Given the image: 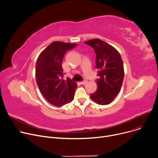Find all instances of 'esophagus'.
Returning a JSON list of instances; mask_svg holds the SVG:
<instances>
[{"mask_svg": "<svg viewBox=\"0 0 158 158\" xmlns=\"http://www.w3.org/2000/svg\"><path fill=\"white\" fill-rule=\"evenodd\" d=\"M87 82V81H81L80 83L81 84V85H85V84Z\"/></svg>", "mask_w": 158, "mask_h": 158, "instance_id": "obj_1", "label": "esophagus"}]
</instances>
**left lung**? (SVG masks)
<instances>
[{
	"label": "left lung",
	"instance_id": "obj_1",
	"mask_svg": "<svg viewBox=\"0 0 158 158\" xmlns=\"http://www.w3.org/2000/svg\"><path fill=\"white\" fill-rule=\"evenodd\" d=\"M92 47L96 54L95 67L97 89L91 98L102 106L110 103L119 93L124 79L123 62L119 52L111 45L99 39L85 42Z\"/></svg>",
	"mask_w": 158,
	"mask_h": 158
}]
</instances>
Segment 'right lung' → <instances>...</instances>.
Returning <instances> with one entry per match:
<instances>
[{
    "label": "right lung",
    "instance_id": "1",
    "mask_svg": "<svg viewBox=\"0 0 158 158\" xmlns=\"http://www.w3.org/2000/svg\"><path fill=\"white\" fill-rule=\"evenodd\" d=\"M76 44L55 41L39 56L35 66V77L39 89L48 102L56 107L70 103L74 97L77 84L69 78L63 79L65 73L61 62L67 51Z\"/></svg>",
    "mask_w": 158,
    "mask_h": 158
}]
</instances>
